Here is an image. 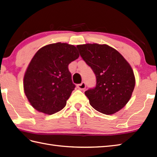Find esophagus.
Listing matches in <instances>:
<instances>
[{
  "instance_id": "obj_1",
  "label": "esophagus",
  "mask_w": 157,
  "mask_h": 157,
  "mask_svg": "<svg viewBox=\"0 0 157 157\" xmlns=\"http://www.w3.org/2000/svg\"><path fill=\"white\" fill-rule=\"evenodd\" d=\"M86 83L85 82H82V83H80V84H78V86H77V87H78V89H79L80 90H85V88H86Z\"/></svg>"
}]
</instances>
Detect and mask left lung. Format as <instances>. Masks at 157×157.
<instances>
[{"instance_id": "obj_1", "label": "left lung", "mask_w": 157, "mask_h": 157, "mask_svg": "<svg viewBox=\"0 0 157 157\" xmlns=\"http://www.w3.org/2000/svg\"><path fill=\"white\" fill-rule=\"evenodd\" d=\"M77 47L96 77V87L85 92L90 105L106 115L121 110L128 102L135 86L134 71L128 62L108 45L87 43Z\"/></svg>"}]
</instances>
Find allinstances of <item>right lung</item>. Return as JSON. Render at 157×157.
<instances>
[{
  "label": "right lung",
  "mask_w": 157,
  "mask_h": 157,
  "mask_svg": "<svg viewBox=\"0 0 157 157\" xmlns=\"http://www.w3.org/2000/svg\"><path fill=\"white\" fill-rule=\"evenodd\" d=\"M79 56L76 47L60 42L43 47L35 54L25 71L23 88L35 110L50 115L65 106L75 87L68 65Z\"/></svg>",
  "instance_id": "obj_1"
}]
</instances>
